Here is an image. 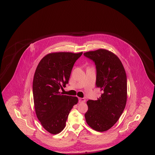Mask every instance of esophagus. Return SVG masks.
Wrapping results in <instances>:
<instances>
[{"label": "esophagus", "instance_id": "34e87169", "mask_svg": "<svg viewBox=\"0 0 155 155\" xmlns=\"http://www.w3.org/2000/svg\"><path fill=\"white\" fill-rule=\"evenodd\" d=\"M85 99L84 98H82V97H79V102L80 103H84L85 102Z\"/></svg>", "mask_w": 155, "mask_h": 155}]
</instances>
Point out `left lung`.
Listing matches in <instances>:
<instances>
[{
	"mask_svg": "<svg viewBox=\"0 0 155 155\" xmlns=\"http://www.w3.org/2000/svg\"><path fill=\"white\" fill-rule=\"evenodd\" d=\"M96 68V85L102 93L96 101L89 100L85 117L93 130L103 132L114 125L124 110L127 98V76L124 66L113 52L104 49L84 53Z\"/></svg>",
	"mask_w": 155,
	"mask_h": 155,
	"instance_id": "obj_1",
	"label": "left lung"
}]
</instances>
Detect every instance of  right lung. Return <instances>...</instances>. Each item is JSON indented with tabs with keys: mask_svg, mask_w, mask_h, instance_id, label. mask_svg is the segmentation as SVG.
<instances>
[{
	"mask_svg": "<svg viewBox=\"0 0 155 155\" xmlns=\"http://www.w3.org/2000/svg\"><path fill=\"white\" fill-rule=\"evenodd\" d=\"M82 54L50 53L37 66L32 85L35 110L41 125L52 134L64 128L70 111L78 102L77 97L62 95L59 90L68 82L74 63Z\"/></svg>",
	"mask_w": 155,
	"mask_h": 155,
	"instance_id": "1",
	"label": "right lung"
}]
</instances>
